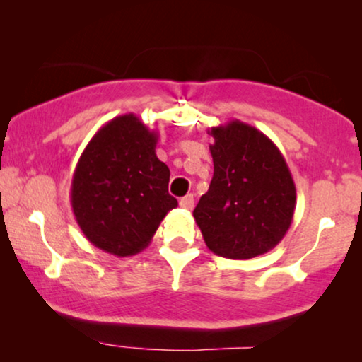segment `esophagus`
<instances>
[{"label":"esophagus","instance_id":"esophagus-1","mask_svg":"<svg viewBox=\"0 0 362 362\" xmlns=\"http://www.w3.org/2000/svg\"><path fill=\"white\" fill-rule=\"evenodd\" d=\"M180 206L182 207V209L191 211L192 207H194V196L187 194V196H185V197H181V199H180Z\"/></svg>","mask_w":362,"mask_h":362}]
</instances>
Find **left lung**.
<instances>
[{"instance_id": "8db88e82", "label": "left lung", "mask_w": 362, "mask_h": 362, "mask_svg": "<svg viewBox=\"0 0 362 362\" xmlns=\"http://www.w3.org/2000/svg\"><path fill=\"white\" fill-rule=\"evenodd\" d=\"M214 176L194 212L207 249L232 260L267 254L293 221L296 189L284 155L240 120L212 127Z\"/></svg>"}]
</instances>
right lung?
Wrapping results in <instances>:
<instances>
[{"label":"right lung","instance_id":"obj_1","mask_svg":"<svg viewBox=\"0 0 362 362\" xmlns=\"http://www.w3.org/2000/svg\"><path fill=\"white\" fill-rule=\"evenodd\" d=\"M158 136L135 113H125L98 128L78 158L72 212L86 239L107 254L146 249L177 206L168 192L170 170L156 156Z\"/></svg>","mask_w":362,"mask_h":362}]
</instances>
